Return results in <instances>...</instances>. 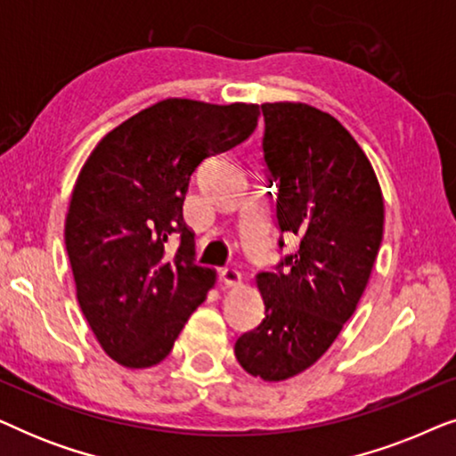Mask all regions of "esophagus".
I'll use <instances>...</instances> for the list:
<instances>
[{
    "instance_id": "esophagus-1",
    "label": "esophagus",
    "mask_w": 456,
    "mask_h": 456,
    "mask_svg": "<svg viewBox=\"0 0 456 456\" xmlns=\"http://www.w3.org/2000/svg\"><path fill=\"white\" fill-rule=\"evenodd\" d=\"M220 280L226 286H239L242 276L239 270H234V267H224V270H220Z\"/></svg>"
}]
</instances>
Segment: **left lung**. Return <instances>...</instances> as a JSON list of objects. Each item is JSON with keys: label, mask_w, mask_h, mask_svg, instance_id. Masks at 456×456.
<instances>
[{"label": "left lung", "mask_w": 456, "mask_h": 456, "mask_svg": "<svg viewBox=\"0 0 456 456\" xmlns=\"http://www.w3.org/2000/svg\"><path fill=\"white\" fill-rule=\"evenodd\" d=\"M261 110L278 226L298 248L278 273H257L265 317L234 354L253 378L282 382L309 370L357 309L382 242L384 197L363 149L328 111L298 102Z\"/></svg>", "instance_id": "1"}]
</instances>
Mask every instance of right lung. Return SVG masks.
Listing matches in <instances>:
<instances>
[{
  "mask_svg": "<svg viewBox=\"0 0 456 456\" xmlns=\"http://www.w3.org/2000/svg\"><path fill=\"white\" fill-rule=\"evenodd\" d=\"M257 118V103L170 97L110 130L80 167L66 251L80 309L116 363H161L214 289L216 272L195 264L184 197L197 166L248 139ZM174 233L181 245L172 256Z\"/></svg>",
  "mask_w": 456,
  "mask_h": 456,
  "instance_id": "obj_1",
  "label": "right lung"
}]
</instances>
